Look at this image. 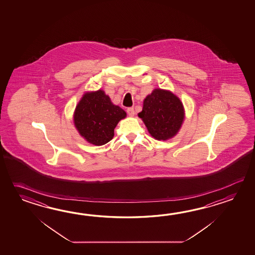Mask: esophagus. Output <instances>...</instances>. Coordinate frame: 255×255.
<instances>
[{
    "label": "esophagus",
    "mask_w": 255,
    "mask_h": 255,
    "mask_svg": "<svg viewBox=\"0 0 255 255\" xmlns=\"http://www.w3.org/2000/svg\"><path fill=\"white\" fill-rule=\"evenodd\" d=\"M127 112H128V114L130 117H133L134 115H135V110H134V108H128V109H127Z\"/></svg>",
    "instance_id": "obj_1"
}]
</instances>
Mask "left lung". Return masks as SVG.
<instances>
[{
  "mask_svg": "<svg viewBox=\"0 0 255 255\" xmlns=\"http://www.w3.org/2000/svg\"><path fill=\"white\" fill-rule=\"evenodd\" d=\"M138 117L153 137L166 140L178 133L184 120V109L179 98L157 88L145 98Z\"/></svg>",
  "mask_w": 255,
  "mask_h": 255,
  "instance_id": "1",
  "label": "left lung"
}]
</instances>
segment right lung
Wrapping results in <instances>:
<instances>
[{"label": "right lung", "instance_id": "right-lung-1", "mask_svg": "<svg viewBox=\"0 0 255 255\" xmlns=\"http://www.w3.org/2000/svg\"><path fill=\"white\" fill-rule=\"evenodd\" d=\"M126 116L123 109L111 103L109 96L98 90L84 95L76 106L74 122L83 137L101 146L113 138L115 128Z\"/></svg>", "mask_w": 255, "mask_h": 255}]
</instances>
